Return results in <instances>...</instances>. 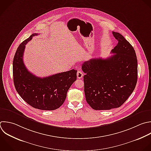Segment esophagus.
Listing matches in <instances>:
<instances>
[{"instance_id":"1","label":"esophagus","mask_w":151,"mask_h":151,"mask_svg":"<svg viewBox=\"0 0 151 151\" xmlns=\"http://www.w3.org/2000/svg\"><path fill=\"white\" fill-rule=\"evenodd\" d=\"M77 76L78 78H81L83 77V73L82 71L79 70L77 73Z\"/></svg>"}]
</instances>
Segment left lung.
<instances>
[{
	"label": "left lung",
	"instance_id": "1",
	"mask_svg": "<svg viewBox=\"0 0 151 151\" xmlns=\"http://www.w3.org/2000/svg\"><path fill=\"white\" fill-rule=\"evenodd\" d=\"M118 43L107 58H93L82 64L84 93L94 110L121 106L130 96L137 80V61L132 45L120 34L112 32Z\"/></svg>",
	"mask_w": 151,
	"mask_h": 151
}]
</instances>
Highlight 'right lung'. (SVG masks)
Here are the masks:
<instances>
[{"label": "right lung", "instance_id": "obj_1", "mask_svg": "<svg viewBox=\"0 0 151 151\" xmlns=\"http://www.w3.org/2000/svg\"><path fill=\"white\" fill-rule=\"evenodd\" d=\"M38 34H32L18 47L13 61V76L15 88L28 104L43 110H54L64 102L67 93L77 79L74 69L47 77H38L26 68L23 55L25 45Z\"/></svg>", "mask_w": 151, "mask_h": 151}]
</instances>
